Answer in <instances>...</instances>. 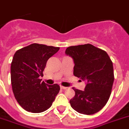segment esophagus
Returning a JSON list of instances; mask_svg holds the SVG:
<instances>
[{
  "label": "esophagus",
  "mask_w": 129,
  "mask_h": 129,
  "mask_svg": "<svg viewBox=\"0 0 129 129\" xmlns=\"http://www.w3.org/2000/svg\"><path fill=\"white\" fill-rule=\"evenodd\" d=\"M60 88H61V89H63V90H65L67 88V87H65V86H60Z\"/></svg>",
  "instance_id": "esophagus-1"
}]
</instances>
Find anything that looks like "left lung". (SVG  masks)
I'll return each mask as SVG.
<instances>
[{
  "mask_svg": "<svg viewBox=\"0 0 129 129\" xmlns=\"http://www.w3.org/2000/svg\"><path fill=\"white\" fill-rule=\"evenodd\" d=\"M66 54L73 59L74 75L87 81L84 90L73 88L75 95L70 100L71 107L84 115L96 113L106 104L111 94L113 62L106 51L89 43L70 46Z\"/></svg>",
  "mask_w": 129,
  "mask_h": 129,
  "instance_id": "8db88e82",
  "label": "left lung"
}]
</instances>
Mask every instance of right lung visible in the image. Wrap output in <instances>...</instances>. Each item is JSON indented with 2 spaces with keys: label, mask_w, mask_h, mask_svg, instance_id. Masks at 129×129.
<instances>
[{
  "label": "right lung",
  "mask_w": 129,
  "mask_h": 129,
  "mask_svg": "<svg viewBox=\"0 0 129 129\" xmlns=\"http://www.w3.org/2000/svg\"><path fill=\"white\" fill-rule=\"evenodd\" d=\"M59 47L32 43L16 51L11 63L14 95L25 111L41 113L50 107L60 90L58 84L48 85L40 79L46 63Z\"/></svg>",
  "instance_id": "add662e5"
}]
</instances>
